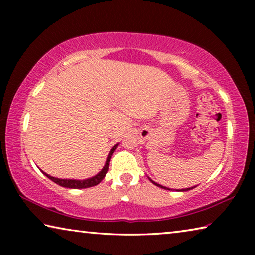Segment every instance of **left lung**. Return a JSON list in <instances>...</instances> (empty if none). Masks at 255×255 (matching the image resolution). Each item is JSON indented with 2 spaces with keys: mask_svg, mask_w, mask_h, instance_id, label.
I'll return each instance as SVG.
<instances>
[{
  "mask_svg": "<svg viewBox=\"0 0 255 255\" xmlns=\"http://www.w3.org/2000/svg\"><path fill=\"white\" fill-rule=\"evenodd\" d=\"M150 181H152V183H154L155 185H157V187H159V188H162V189H165V190H172V189H170V188H166V187H164V185H161V184H158V183H156L155 182V181H153L152 179L150 178H148ZM197 187V185H196ZM196 187H191V188H187V189H180V190H176V191H188V190H191V189H193V188H196Z\"/></svg>",
  "mask_w": 255,
  "mask_h": 255,
  "instance_id": "obj_1",
  "label": "left lung"
}]
</instances>
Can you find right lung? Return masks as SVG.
I'll return each mask as SVG.
<instances>
[{
    "mask_svg": "<svg viewBox=\"0 0 255 255\" xmlns=\"http://www.w3.org/2000/svg\"><path fill=\"white\" fill-rule=\"evenodd\" d=\"M118 144H116L114 147L110 149L109 154H108V157H107V161L105 166L102 167V170L99 172L98 174H96L92 178H89V179H84V180H74V179H59V178H55V176H51L49 174H47L46 172L44 171H40L42 172V174H45L47 178L50 179L53 182L57 183L60 187H64V188H70V189H85V188H90V187H94V185H97L101 182V181L105 179V176L108 172V169H109V162H110V158L112 156V154H114L115 149L117 148Z\"/></svg>",
    "mask_w": 255,
    "mask_h": 255,
    "instance_id": "add662e5",
    "label": "right lung"
}]
</instances>
